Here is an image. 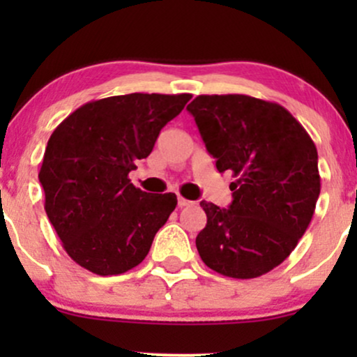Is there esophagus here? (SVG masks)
I'll return each instance as SVG.
<instances>
[{
  "label": "esophagus",
  "mask_w": 357,
  "mask_h": 357,
  "mask_svg": "<svg viewBox=\"0 0 357 357\" xmlns=\"http://www.w3.org/2000/svg\"><path fill=\"white\" fill-rule=\"evenodd\" d=\"M190 204H191V202H190V199L183 198V196H179V198H178V206H179V208H184V206H190Z\"/></svg>",
  "instance_id": "34e87169"
}]
</instances>
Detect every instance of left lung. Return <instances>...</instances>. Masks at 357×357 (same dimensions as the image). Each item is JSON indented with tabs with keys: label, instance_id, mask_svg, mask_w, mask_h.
Here are the masks:
<instances>
[{
	"label": "left lung",
	"instance_id": "obj_1",
	"mask_svg": "<svg viewBox=\"0 0 357 357\" xmlns=\"http://www.w3.org/2000/svg\"><path fill=\"white\" fill-rule=\"evenodd\" d=\"M220 173L231 171L228 210L202 202L196 248L225 277L257 278L285 260L304 235L321 192L317 149L292 114L243 93L198 96L188 105Z\"/></svg>",
	"mask_w": 357,
	"mask_h": 357
}]
</instances>
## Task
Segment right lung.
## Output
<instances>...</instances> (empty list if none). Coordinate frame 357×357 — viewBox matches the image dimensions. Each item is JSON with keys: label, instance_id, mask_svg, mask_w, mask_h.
Returning <instances> with one entry per match:
<instances>
[{"label": "right lung", "instance_id": "add662e5", "mask_svg": "<svg viewBox=\"0 0 357 357\" xmlns=\"http://www.w3.org/2000/svg\"><path fill=\"white\" fill-rule=\"evenodd\" d=\"M191 93H127L92 100L48 139L38 179L45 211L75 264L97 275L137 267L174 211V192L141 191L129 179Z\"/></svg>", "mask_w": 357, "mask_h": 357}]
</instances>
